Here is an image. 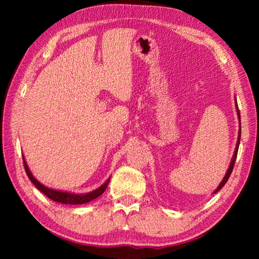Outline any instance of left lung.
I'll use <instances>...</instances> for the list:
<instances>
[{
  "label": "left lung",
  "mask_w": 259,
  "mask_h": 259,
  "mask_svg": "<svg viewBox=\"0 0 259 259\" xmlns=\"http://www.w3.org/2000/svg\"><path fill=\"white\" fill-rule=\"evenodd\" d=\"M236 105V111H238V115H239V122L241 121V119H240V111H239V107H238V103L235 104ZM240 137H241V123H240V130H239V137H238V144H236V147H235V151H234V155H233V157H232V161H231V164H230V168H229V170H227V172H226V175H225V177H224V179H223L222 181V183L219 184V186L217 187V190L214 191V193L216 192H218L219 190H221V188L225 185L226 184V182L229 181V178H230V176H231V174H232V170H233V166H234V163H235V160H236V155H238V150H239V144H240Z\"/></svg>",
  "instance_id": "1"
}]
</instances>
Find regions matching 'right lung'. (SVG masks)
Segmentation results:
<instances>
[{"mask_svg":"<svg viewBox=\"0 0 259 259\" xmlns=\"http://www.w3.org/2000/svg\"><path fill=\"white\" fill-rule=\"evenodd\" d=\"M24 160V166H25V171L27 174V176L29 178V181L32 182L35 186L37 187V190H40L43 194H46L48 198L56 201V202L59 203H66V204H82V203H87L89 201L94 200L96 198H98L99 195H102L104 191L106 190V187L108 185V181L104 184V185L100 186L97 190H95L90 193H87V194H72V193H67V192H60V191H56V190H51V188H48L45 185H42L41 183H38L36 179L34 178L32 172L29 171L28 165L26 163L25 159Z\"/></svg>","mask_w":259,"mask_h":259,"instance_id":"obj_1","label":"right lung"}]
</instances>
